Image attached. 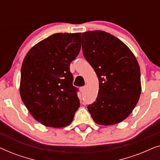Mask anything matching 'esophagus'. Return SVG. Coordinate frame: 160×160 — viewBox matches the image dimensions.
Segmentation results:
<instances>
[{
	"label": "esophagus",
	"mask_w": 160,
	"mask_h": 160,
	"mask_svg": "<svg viewBox=\"0 0 160 160\" xmlns=\"http://www.w3.org/2000/svg\"><path fill=\"white\" fill-rule=\"evenodd\" d=\"M84 91H85V87H82L80 88V92L82 93H84Z\"/></svg>",
	"instance_id": "34e87169"
}]
</instances>
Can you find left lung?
Returning a JSON list of instances; mask_svg holds the SVG:
<instances>
[{
    "instance_id": "obj_1",
    "label": "left lung",
    "mask_w": 160,
    "mask_h": 160,
    "mask_svg": "<svg viewBox=\"0 0 160 160\" xmlns=\"http://www.w3.org/2000/svg\"><path fill=\"white\" fill-rule=\"evenodd\" d=\"M84 58L99 78V91L87 106L95 123L111 125L125 119L141 92V71L131 50L117 37L102 30L83 32Z\"/></svg>"
}]
</instances>
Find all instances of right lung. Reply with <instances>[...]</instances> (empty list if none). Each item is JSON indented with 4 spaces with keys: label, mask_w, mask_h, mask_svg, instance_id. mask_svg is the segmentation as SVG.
Returning <instances> with one entry per match:
<instances>
[{
    "label": "right lung",
    "mask_w": 160,
    "mask_h": 160,
    "mask_svg": "<svg viewBox=\"0 0 160 160\" xmlns=\"http://www.w3.org/2000/svg\"><path fill=\"white\" fill-rule=\"evenodd\" d=\"M81 32L55 33L29 50L21 68L22 100L36 121L63 128L79 108L70 64L79 53Z\"/></svg>",
    "instance_id": "1"
}]
</instances>
